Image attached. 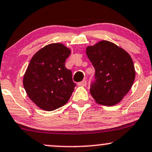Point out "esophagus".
I'll return each mask as SVG.
<instances>
[{"label": "esophagus", "instance_id": "1", "mask_svg": "<svg viewBox=\"0 0 152 152\" xmlns=\"http://www.w3.org/2000/svg\"><path fill=\"white\" fill-rule=\"evenodd\" d=\"M78 86H86V80H83V81L78 83Z\"/></svg>", "mask_w": 152, "mask_h": 152}]
</instances>
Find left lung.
I'll use <instances>...</instances> for the list:
<instances>
[{
  "instance_id": "1",
  "label": "left lung",
  "mask_w": 152,
  "mask_h": 152,
  "mask_svg": "<svg viewBox=\"0 0 152 152\" xmlns=\"http://www.w3.org/2000/svg\"><path fill=\"white\" fill-rule=\"evenodd\" d=\"M86 54L95 69L91 96L103 105L120 103L130 90L135 78L131 56L123 49L105 40L88 47Z\"/></svg>"
}]
</instances>
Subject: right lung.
<instances>
[{"mask_svg": "<svg viewBox=\"0 0 152 152\" xmlns=\"http://www.w3.org/2000/svg\"><path fill=\"white\" fill-rule=\"evenodd\" d=\"M71 50L60 43L49 44L32 56L23 77L30 100L39 108L52 111L68 102L74 90L72 73L65 67Z\"/></svg>", "mask_w": 152, "mask_h": 152, "instance_id": "right-lung-1", "label": "right lung"}]
</instances>
